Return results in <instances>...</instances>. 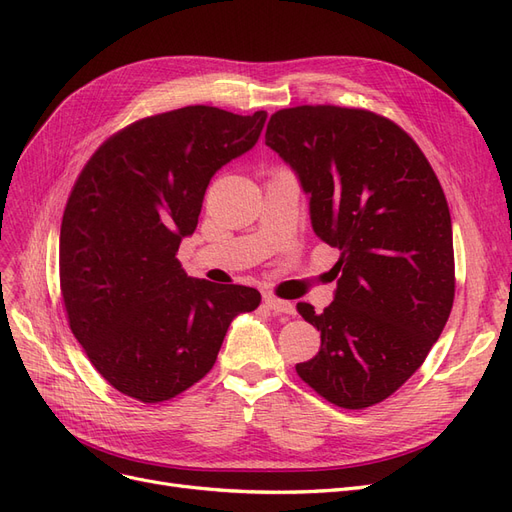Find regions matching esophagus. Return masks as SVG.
I'll use <instances>...</instances> for the list:
<instances>
[{
    "label": "esophagus",
    "mask_w": 512,
    "mask_h": 512,
    "mask_svg": "<svg viewBox=\"0 0 512 512\" xmlns=\"http://www.w3.org/2000/svg\"><path fill=\"white\" fill-rule=\"evenodd\" d=\"M265 305H267L269 309H273L275 314H286V316H294V312H297V309H294V305H292L290 301H282V299H277V297H273V294H265Z\"/></svg>",
    "instance_id": "esophagus-1"
}]
</instances>
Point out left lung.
I'll use <instances>...</instances> for the list:
<instances>
[{"instance_id": "left-lung-1", "label": "left lung", "mask_w": 512, "mask_h": 512, "mask_svg": "<svg viewBox=\"0 0 512 512\" xmlns=\"http://www.w3.org/2000/svg\"><path fill=\"white\" fill-rule=\"evenodd\" d=\"M265 143L309 196L316 235L339 250L333 303L322 314L297 305L320 331L297 374L339 408L380 404L423 365L453 307L442 185L404 130L361 108H284Z\"/></svg>"}]
</instances>
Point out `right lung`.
Returning <instances> with one entry per match:
<instances>
[{
	"mask_svg": "<svg viewBox=\"0 0 512 512\" xmlns=\"http://www.w3.org/2000/svg\"><path fill=\"white\" fill-rule=\"evenodd\" d=\"M267 111L185 106L123 128L89 158L61 220L59 284L74 337L123 395L158 404L213 367L260 292L196 280L177 260L211 177L243 156Z\"/></svg>",
	"mask_w": 512,
	"mask_h": 512,
	"instance_id": "1",
	"label": "right lung"
}]
</instances>
